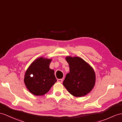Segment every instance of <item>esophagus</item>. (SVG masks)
Segmentation results:
<instances>
[{
    "instance_id": "obj_1",
    "label": "esophagus",
    "mask_w": 122,
    "mask_h": 122,
    "mask_svg": "<svg viewBox=\"0 0 122 122\" xmlns=\"http://www.w3.org/2000/svg\"><path fill=\"white\" fill-rule=\"evenodd\" d=\"M57 82H59V83H62V82H63V79H58L57 80Z\"/></svg>"
}]
</instances>
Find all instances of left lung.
Masks as SVG:
<instances>
[{
  "instance_id": "obj_1",
  "label": "left lung",
  "mask_w": 122,
  "mask_h": 122,
  "mask_svg": "<svg viewBox=\"0 0 122 122\" xmlns=\"http://www.w3.org/2000/svg\"><path fill=\"white\" fill-rule=\"evenodd\" d=\"M70 72L67 73L63 85L69 93L76 97L86 95L93 90L96 75L91 65L80 57L67 56Z\"/></svg>"
}]
</instances>
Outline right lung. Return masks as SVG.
<instances>
[{
  "instance_id": "1",
  "label": "right lung",
  "mask_w": 122,
  "mask_h": 122,
  "mask_svg": "<svg viewBox=\"0 0 122 122\" xmlns=\"http://www.w3.org/2000/svg\"><path fill=\"white\" fill-rule=\"evenodd\" d=\"M52 59L39 57L26 70L24 83L28 90L35 96H42L47 93L57 81L54 70L50 68Z\"/></svg>"
}]
</instances>
